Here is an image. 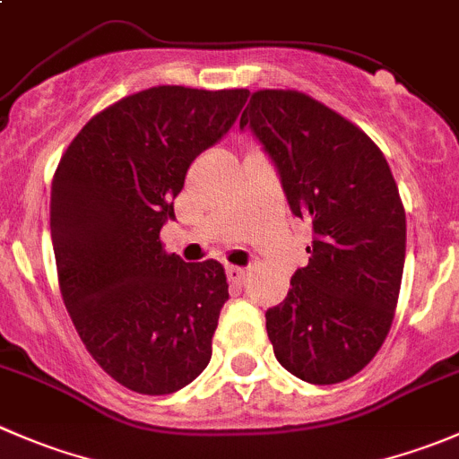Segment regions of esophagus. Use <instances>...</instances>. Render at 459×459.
Instances as JSON below:
<instances>
[{
    "instance_id": "34e87169",
    "label": "esophagus",
    "mask_w": 459,
    "mask_h": 459,
    "mask_svg": "<svg viewBox=\"0 0 459 459\" xmlns=\"http://www.w3.org/2000/svg\"><path fill=\"white\" fill-rule=\"evenodd\" d=\"M226 275H229V280L233 284H242L244 282V278H247V271L244 269H239V266H226Z\"/></svg>"
}]
</instances>
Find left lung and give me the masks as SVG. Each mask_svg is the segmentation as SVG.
I'll list each match as a JSON object with an SVG mask.
<instances>
[{
    "instance_id": "8db88e82",
    "label": "left lung",
    "mask_w": 459,
    "mask_h": 459,
    "mask_svg": "<svg viewBox=\"0 0 459 459\" xmlns=\"http://www.w3.org/2000/svg\"><path fill=\"white\" fill-rule=\"evenodd\" d=\"M239 127L255 134L291 212L314 230L309 264L266 309L275 359L307 384H341L375 359L394 318L406 260L394 177L366 132L307 93H251Z\"/></svg>"
}]
</instances>
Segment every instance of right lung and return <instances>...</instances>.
I'll use <instances>...</instances> for the list:
<instances>
[{
  "instance_id": "obj_1",
  "label": "right lung",
  "mask_w": 459,
  "mask_h": 459,
  "mask_svg": "<svg viewBox=\"0 0 459 459\" xmlns=\"http://www.w3.org/2000/svg\"><path fill=\"white\" fill-rule=\"evenodd\" d=\"M248 89L161 87L114 102L78 132L51 184L62 300L98 366L141 394L206 370L229 300L217 260L163 251L190 163L238 121Z\"/></svg>"
}]
</instances>
